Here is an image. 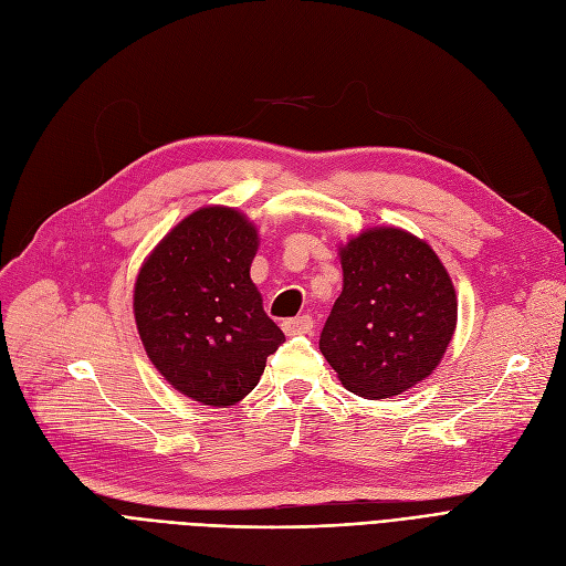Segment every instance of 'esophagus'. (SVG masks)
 <instances>
[{"label": "esophagus", "mask_w": 566, "mask_h": 566, "mask_svg": "<svg viewBox=\"0 0 566 566\" xmlns=\"http://www.w3.org/2000/svg\"><path fill=\"white\" fill-rule=\"evenodd\" d=\"M286 336H310L312 331H315V319H312L310 315H301V317H294V319H286L282 324Z\"/></svg>", "instance_id": "1"}]
</instances>
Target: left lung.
I'll list each match as a JSON object with an SVG mask.
<instances>
[{
  "instance_id": "obj_1",
  "label": "left lung",
  "mask_w": 566,
  "mask_h": 566,
  "mask_svg": "<svg viewBox=\"0 0 566 566\" xmlns=\"http://www.w3.org/2000/svg\"><path fill=\"white\" fill-rule=\"evenodd\" d=\"M343 294L319 349L345 389L378 401L403 394L441 364L457 296L436 251L401 228H370L340 247Z\"/></svg>"
}]
</instances>
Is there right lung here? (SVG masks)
Here are the masks:
<instances>
[{
  "label": "right lung",
  "mask_w": 566,
  "mask_h": 566,
  "mask_svg": "<svg viewBox=\"0 0 566 566\" xmlns=\"http://www.w3.org/2000/svg\"><path fill=\"white\" fill-rule=\"evenodd\" d=\"M254 223L233 207H202L167 233L142 265L135 322L163 378L202 406H233L284 343L249 277Z\"/></svg>",
  "instance_id": "right-lung-1"
}]
</instances>
